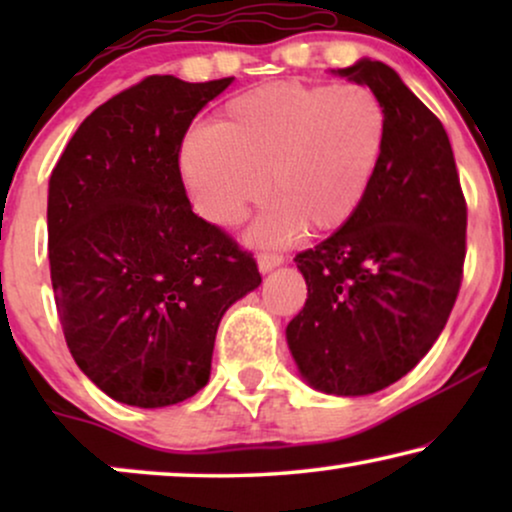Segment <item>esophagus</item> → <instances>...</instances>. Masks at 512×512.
Returning <instances> with one entry per match:
<instances>
[{
	"instance_id": "esophagus-1",
	"label": "esophagus",
	"mask_w": 512,
	"mask_h": 512,
	"mask_svg": "<svg viewBox=\"0 0 512 512\" xmlns=\"http://www.w3.org/2000/svg\"><path fill=\"white\" fill-rule=\"evenodd\" d=\"M284 263V256L282 254H261L258 256V270L263 272H270V270H275L277 265H282Z\"/></svg>"
}]
</instances>
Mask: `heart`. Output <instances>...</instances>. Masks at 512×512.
Returning a JSON list of instances; mask_svg holds the SVG:
<instances>
[{
    "mask_svg": "<svg viewBox=\"0 0 512 512\" xmlns=\"http://www.w3.org/2000/svg\"><path fill=\"white\" fill-rule=\"evenodd\" d=\"M387 142V111L359 83L277 81L233 97L212 125L179 146V172L195 212L235 228L268 195L277 202L251 230L275 244L345 226L366 198Z\"/></svg>",
    "mask_w": 512,
    "mask_h": 512,
    "instance_id": "obj_1",
    "label": "heart"
}]
</instances>
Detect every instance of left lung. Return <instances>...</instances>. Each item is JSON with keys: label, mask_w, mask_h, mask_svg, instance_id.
<instances>
[{"label": "left lung", "mask_w": 512, "mask_h": 512, "mask_svg": "<svg viewBox=\"0 0 512 512\" xmlns=\"http://www.w3.org/2000/svg\"><path fill=\"white\" fill-rule=\"evenodd\" d=\"M333 74L380 97L387 142L356 214L296 256L307 300L286 342L312 389L368 396L443 333L464 277L466 200L443 123L394 69L363 58Z\"/></svg>", "instance_id": "left-lung-1"}]
</instances>
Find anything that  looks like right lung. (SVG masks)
Masks as SVG:
<instances>
[{"label":"right lung","mask_w":512,"mask_h":512,"mask_svg":"<svg viewBox=\"0 0 512 512\" xmlns=\"http://www.w3.org/2000/svg\"><path fill=\"white\" fill-rule=\"evenodd\" d=\"M233 79L146 76L79 125L48 181V261L76 366L118 403L165 408L209 382L221 317L261 284L193 214L179 146Z\"/></svg>","instance_id":"obj_1"}]
</instances>
